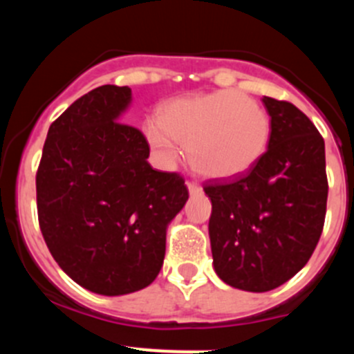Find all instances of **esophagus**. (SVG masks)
Instances as JSON below:
<instances>
[{
    "label": "esophagus",
    "mask_w": 354,
    "mask_h": 354,
    "mask_svg": "<svg viewBox=\"0 0 354 354\" xmlns=\"http://www.w3.org/2000/svg\"><path fill=\"white\" fill-rule=\"evenodd\" d=\"M186 188H188V191H189V194L191 196H196V194H201V188L198 185H194V183H186Z\"/></svg>",
    "instance_id": "34e87169"
}]
</instances>
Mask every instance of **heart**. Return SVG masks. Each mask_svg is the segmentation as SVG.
<instances>
[{"label":"heart","instance_id":"heart-1","mask_svg":"<svg viewBox=\"0 0 354 354\" xmlns=\"http://www.w3.org/2000/svg\"><path fill=\"white\" fill-rule=\"evenodd\" d=\"M143 131L163 166L176 161L178 140L186 145L189 163L198 173L230 180L250 171L263 156L270 120L250 96L219 89L168 101L160 109V121H148Z\"/></svg>","mask_w":354,"mask_h":354}]
</instances>
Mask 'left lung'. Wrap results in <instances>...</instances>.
Listing matches in <instances>:
<instances>
[{"mask_svg": "<svg viewBox=\"0 0 354 354\" xmlns=\"http://www.w3.org/2000/svg\"><path fill=\"white\" fill-rule=\"evenodd\" d=\"M271 118L266 153L250 171L205 186L213 266L230 286L265 293L311 258L328 200L324 140L288 101L263 96Z\"/></svg>", "mask_w": 354, "mask_h": 354, "instance_id": "obj_1", "label": "left lung"}]
</instances>
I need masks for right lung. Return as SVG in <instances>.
Masks as SVG:
<instances>
[{
  "label": "right lung",
  "mask_w": 354,
  "mask_h": 354,
  "mask_svg": "<svg viewBox=\"0 0 354 354\" xmlns=\"http://www.w3.org/2000/svg\"><path fill=\"white\" fill-rule=\"evenodd\" d=\"M128 86L104 84L50 126L36 174L48 250L91 293L143 290L163 266L166 230L188 201L180 174L156 171L140 129L120 123Z\"/></svg>",
  "instance_id": "1"
}]
</instances>
